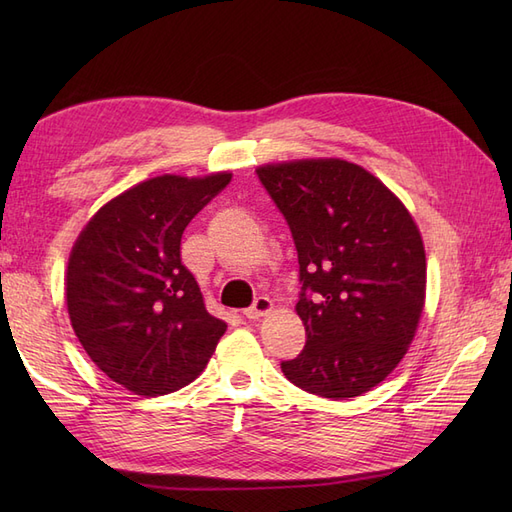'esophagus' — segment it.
I'll return each mask as SVG.
<instances>
[{
	"instance_id": "34e87169",
	"label": "esophagus",
	"mask_w": 512,
	"mask_h": 512,
	"mask_svg": "<svg viewBox=\"0 0 512 512\" xmlns=\"http://www.w3.org/2000/svg\"><path fill=\"white\" fill-rule=\"evenodd\" d=\"M271 309H273L271 299H269V297H265V294H262V297H256V301H254V305H252V307L243 309V316H245L247 320H256V318H260V316L269 314Z\"/></svg>"
}]
</instances>
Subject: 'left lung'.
Instances as JSON below:
<instances>
[{"mask_svg":"<svg viewBox=\"0 0 512 512\" xmlns=\"http://www.w3.org/2000/svg\"><path fill=\"white\" fill-rule=\"evenodd\" d=\"M299 256L307 342L284 376L329 399L359 397L404 359L425 305L421 232L404 203L337 158L258 166Z\"/></svg>","mask_w":512,"mask_h":512,"instance_id":"1","label":"left lung"}]
</instances>
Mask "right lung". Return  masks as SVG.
<instances>
[{
    "instance_id": "right-lung-1",
    "label": "right lung",
    "mask_w": 512,
    "mask_h": 512,
    "mask_svg": "<svg viewBox=\"0 0 512 512\" xmlns=\"http://www.w3.org/2000/svg\"><path fill=\"white\" fill-rule=\"evenodd\" d=\"M230 179V173L147 179L106 203L72 247L66 273L72 329L89 359L136 395L183 389L226 331L181 262V235Z\"/></svg>"
}]
</instances>
